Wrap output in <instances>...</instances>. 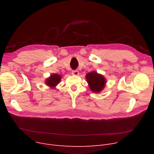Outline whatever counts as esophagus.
<instances>
[{
    "mask_svg": "<svg viewBox=\"0 0 154 154\" xmlns=\"http://www.w3.org/2000/svg\"><path fill=\"white\" fill-rule=\"evenodd\" d=\"M72 74L74 75H78L79 74V72L78 70H73L72 72Z\"/></svg>",
    "mask_w": 154,
    "mask_h": 154,
    "instance_id": "esophagus-1",
    "label": "esophagus"
}]
</instances>
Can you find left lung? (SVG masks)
I'll list each match as a JSON object with an SVG mask.
<instances>
[{
    "label": "left lung",
    "instance_id": "left-lung-1",
    "mask_svg": "<svg viewBox=\"0 0 154 154\" xmlns=\"http://www.w3.org/2000/svg\"><path fill=\"white\" fill-rule=\"evenodd\" d=\"M89 88L94 93H99L106 85V79L96 71L88 72L85 75Z\"/></svg>",
    "mask_w": 154,
    "mask_h": 154
}]
</instances>
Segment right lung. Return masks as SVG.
Segmentation results:
<instances>
[{
	"label": "right lung",
	"instance_id": "obj_1",
	"mask_svg": "<svg viewBox=\"0 0 154 154\" xmlns=\"http://www.w3.org/2000/svg\"><path fill=\"white\" fill-rule=\"evenodd\" d=\"M62 76L57 74H52L47 78L45 80V84L48 87L52 88H55V87L57 85L61 80Z\"/></svg>",
	"mask_w": 154,
	"mask_h": 154
}]
</instances>
